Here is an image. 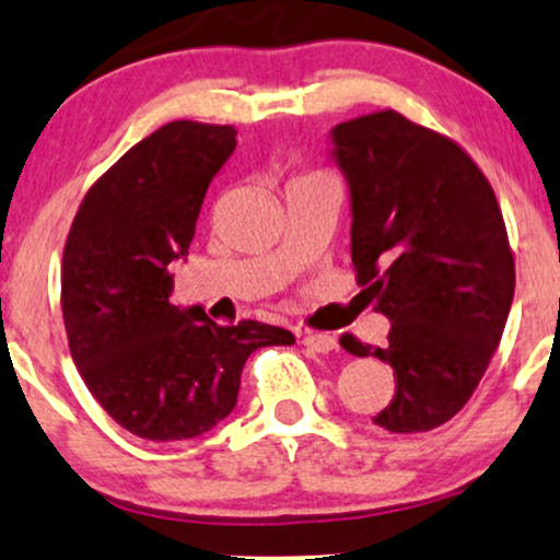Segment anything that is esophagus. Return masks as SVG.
Returning <instances> with one entry per match:
<instances>
[{
	"mask_svg": "<svg viewBox=\"0 0 560 560\" xmlns=\"http://www.w3.org/2000/svg\"><path fill=\"white\" fill-rule=\"evenodd\" d=\"M301 343L306 348H312V351L317 353H330L338 348V340H335V335L330 332H304V338H301Z\"/></svg>",
	"mask_w": 560,
	"mask_h": 560,
	"instance_id": "1",
	"label": "esophagus"
}]
</instances>
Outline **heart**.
I'll use <instances>...</instances> for the list:
<instances>
[{
    "label": "heart",
    "instance_id": "heart-1",
    "mask_svg": "<svg viewBox=\"0 0 560 560\" xmlns=\"http://www.w3.org/2000/svg\"><path fill=\"white\" fill-rule=\"evenodd\" d=\"M314 177H322V175H317V173H301L299 177H295V180H293V186H295V183H304V180H314Z\"/></svg>",
    "mask_w": 560,
    "mask_h": 560
}]
</instances>
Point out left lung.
I'll list each match as a JSON object with an SVG mask.
<instances>
[{"mask_svg": "<svg viewBox=\"0 0 560 560\" xmlns=\"http://www.w3.org/2000/svg\"><path fill=\"white\" fill-rule=\"evenodd\" d=\"M332 141L351 188L357 282L393 322L385 348L351 332L340 346L393 366L396 393L374 424L435 430L477 390L514 301L495 190L453 138L396 109L335 125Z\"/></svg>", "mask_w": 560, "mask_h": 560, "instance_id": "obj_1", "label": "left lung"}]
</instances>
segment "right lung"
<instances>
[{
  "instance_id": "add662e5",
  "label": "right lung",
  "mask_w": 560,
  "mask_h": 560,
  "mask_svg": "<svg viewBox=\"0 0 560 560\" xmlns=\"http://www.w3.org/2000/svg\"><path fill=\"white\" fill-rule=\"evenodd\" d=\"M233 149V125H162L85 190L65 241L70 357L102 409L154 443L212 430L233 411L256 348L295 343L282 327H222L201 306L170 304V265L188 254L209 183Z\"/></svg>"
}]
</instances>
